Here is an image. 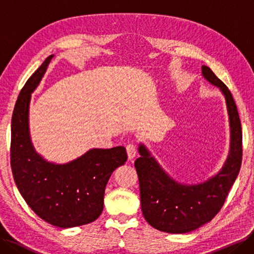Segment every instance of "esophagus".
<instances>
[{"instance_id": "34e87169", "label": "esophagus", "mask_w": 254, "mask_h": 254, "mask_svg": "<svg viewBox=\"0 0 254 254\" xmlns=\"http://www.w3.org/2000/svg\"><path fill=\"white\" fill-rule=\"evenodd\" d=\"M126 148H127L128 159H133L134 157H135V155H136V145L135 144H134L133 142L128 143L126 146Z\"/></svg>"}]
</instances>
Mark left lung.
I'll return each mask as SVG.
<instances>
[{
	"instance_id": "1",
	"label": "left lung",
	"mask_w": 254,
	"mask_h": 254,
	"mask_svg": "<svg viewBox=\"0 0 254 254\" xmlns=\"http://www.w3.org/2000/svg\"><path fill=\"white\" fill-rule=\"evenodd\" d=\"M203 76L222 89L227 102L231 127L230 152L218 175L201 185L185 186L169 178L143 145L134 163L139 181L141 206L146 222L169 234H186L210 222L223 207L239 174L242 161V130L234 97L207 66Z\"/></svg>"
}]
</instances>
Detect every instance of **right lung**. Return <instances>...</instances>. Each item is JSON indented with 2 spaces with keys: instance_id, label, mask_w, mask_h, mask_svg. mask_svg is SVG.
<instances>
[{
  "instance_id": "1",
  "label": "right lung",
  "mask_w": 254,
  "mask_h": 254,
  "mask_svg": "<svg viewBox=\"0 0 254 254\" xmlns=\"http://www.w3.org/2000/svg\"><path fill=\"white\" fill-rule=\"evenodd\" d=\"M52 56L31 75L21 88L12 117L10 167L16 186L26 203L47 223L61 228L94 222L104 209L107 182L124 165L123 146L94 148L66 165L48 163L30 142L28 109L30 94L39 84Z\"/></svg>"
}]
</instances>
